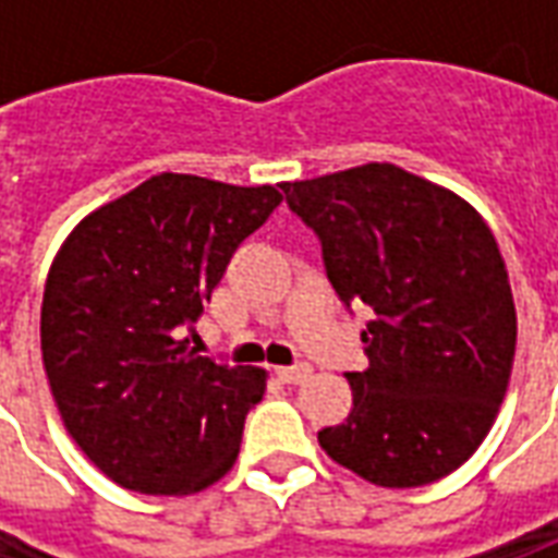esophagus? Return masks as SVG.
Masks as SVG:
<instances>
[{
  "label": "esophagus",
  "mask_w": 558,
  "mask_h": 558,
  "mask_svg": "<svg viewBox=\"0 0 558 558\" xmlns=\"http://www.w3.org/2000/svg\"><path fill=\"white\" fill-rule=\"evenodd\" d=\"M278 376L290 386H299V383H307L314 376V367L311 364H292V367H278Z\"/></svg>",
  "instance_id": "esophagus-1"
}]
</instances>
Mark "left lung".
Masks as SVG:
<instances>
[{"mask_svg":"<svg viewBox=\"0 0 558 558\" xmlns=\"http://www.w3.org/2000/svg\"><path fill=\"white\" fill-rule=\"evenodd\" d=\"M352 311L367 304V371L347 374L352 410L319 430L331 460L379 487H421L466 463L505 398L517 311L499 244L460 196L364 163L283 182Z\"/></svg>","mask_w":558,"mask_h":558,"instance_id":"left-lung-1","label":"left lung"}]
</instances>
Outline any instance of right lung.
<instances>
[{"label":"right lung","mask_w":558,"mask_h":558,"mask_svg":"<svg viewBox=\"0 0 558 558\" xmlns=\"http://www.w3.org/2000/svg\"><path fill=\"white\" fill-rule=\"evenodd\" d=\"M280 199L271 184L160 172L80 220L56 256L44 371L74 442L125 490L187 496L235 463L266 374L179 338Z\"/></svg>","instance_id":"right-lung-1"}]
</instances>
